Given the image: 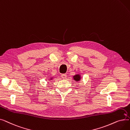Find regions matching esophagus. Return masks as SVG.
Masks as SVG:
<instances>
[{"label": "esophagus", "mask_w": 130, "mask_h": 130, "mask_svg": "<svg viewBox=\"0 0 130 130\" xmlns=\"http://www.w3.org/2000/svg\"><path fill=\"white\" fill-rule=\"evenodd\" d=\"M61 77H62V78L65 79V78H66L67 75H66V74H61Z\"/></svg>", "instance_id": "esophagus-1"}]
</instances>
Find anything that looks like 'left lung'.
Listing matches in <instances>:
<instances>
[{"instance_id": "1", "label": "left lung", "mask_w": 130, "mask_h": 130, "mask_svg": "<svg viewBox=\"0 0 130 130\" xmlns=\"http://www.w3.org/2000/svg\"><path fill=\"white\" fill-rule=\"evenodd\" d=\"M73 77H74V79L75 80L77 81V82L79 81L80 79V76L79 75H78H78H76L74 76Z\"/></svg>"}]
</instances>
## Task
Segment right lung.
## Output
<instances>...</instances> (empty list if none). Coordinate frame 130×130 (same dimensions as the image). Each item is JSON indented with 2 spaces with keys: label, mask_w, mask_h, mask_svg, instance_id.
Returning <instances> with one entry per match:
<instances>
[{
  "label": "right lung",
  "mask_w": 130,
  "mask_h": 130,
  "mask_svg": "<svg viewBox=\"0 0 130 130\" xmlns=\"http://www.w3.org/2000/svg\"><path fill=\"white\" fill-rule=\"evenodd\" d=\"M51 79H52V78H51Z\"/></svg>",
  "instance_id": "obj_1"
}]
</instances>
